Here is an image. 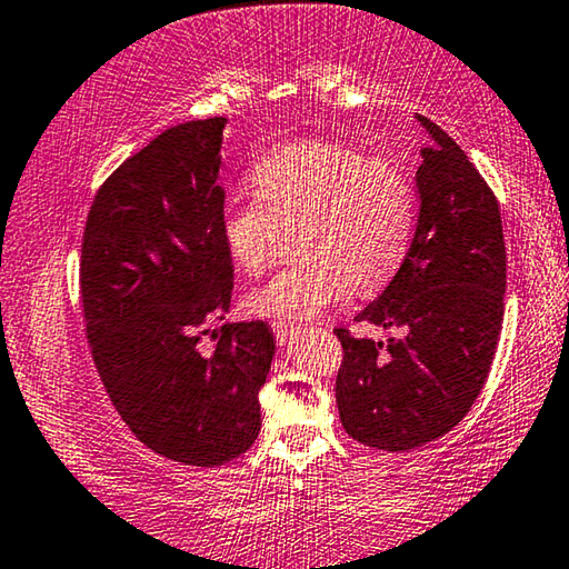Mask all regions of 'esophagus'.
Returning a JSON list of instances; mask_svg holds the SVG:
<instances>
[{
  "label": "esophagus",
  "mask_w": 569,
  "mask_h": 569,
  "mask_svg": "<svg viewBox=\"0 0 569 569\" xmlns=\"http://www.w3.org/2000/svg\"><path fill=\"white\" fill-rule=\"evenodd\" d=\"M272 330H274V336L279 340V346L292 343V340L300 336V328L292 326V322H272Z\"/></svg>",
  "instance_id": "obj_1"
}]
</instances>
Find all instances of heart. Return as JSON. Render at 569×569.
I'll return each mask as SVG.
<instances>
[{
	"instance_id": "obj_1",
	"label": "heart",
	"mask_w": 569,
	"mask_h": 569,
	"mask_svg": "<svg viewBox=\"0 0 569 569\" xmlns=\"http://www.w3.org/2000/svg\"><path fill=\"white\" fill-rule=\"evenodd\" d=\"M254 196L221 208V241L231 261L257 274L282 226H297L300 261L247 297L259 318L300 322L340 300L346 287L371 292L395 274L415 229V190L387 160L338 142H297L261 154L251 168Z\"/></svg>"
}]
</instances>
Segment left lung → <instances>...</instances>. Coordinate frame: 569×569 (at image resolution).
<instances>
[{"label":"left lung","mask_w":569,"mask_h":569,"mask_svg":"<svg viewBox=\"0 0 569 569\" xmlns=\"http://www.w3.org/2000/svg\"><path fill=\"white\" fill-rule=\"evenodd\" d=\"M419 216L399 272L358 322L405 328L387 343L336 333L340 422L376 450H415L450 432L491 371L503 322L506 247L498 200L468 154L427 117Z\"/></svg>","instance_id":"left-lung-1"}]
</instances>
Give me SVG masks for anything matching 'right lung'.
Instances as JSON below:
<instances>
[{
	"instance_id": "1",
	"label": "right lung",
	"mask_w": 569,
	"mask_h": 569,
	"mask_svg": "<svg viewBox=\"0 0 569 569\" xmlns=\"http://www.w3.org/2000/svg\"><path fill=\"white\" fill-rule=\"evenodd\" d=\"M223 117L164 129L96 193L81 249V297L93 363L129 430L182 466L216 468L261 430L272 369L264 320L226 322L233 264L221 241Z\"/></svg>"
}]
</instances>
